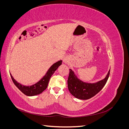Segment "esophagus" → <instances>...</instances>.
I'll return each mask as SVG.
<instances>
[{
	"label": "esophagus",
	"mask_w": 129,
	"mask_h": 129,
	"mask_svg": "<svg viewBox=\"0 0 129 129\" xmlns=\"http://www.w3.org/2000/svg\"><path fill=\"white\" fill-rule=\"evenodd\" d=\"M64 62H65V63H67V60H66V59H64Z\"/></svg>",
	"instance_id": "1"
}]
</instances>
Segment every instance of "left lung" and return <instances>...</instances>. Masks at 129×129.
<instances>
[{
  "instance_id": "left-lung-1",
  "label": "left lung",
  "mask_w": 129,
  "mask_h": 129,
  "mask_svg": "<svg viewBox=\"0 0 129 129\" xmlns=\"http://www.w3.org/2000/svg\"><path fill=\"white\" fill-rule=\"evenodd\" d=\"M110 69L104 79L96 83H87L79 80L75 75L72 69H69V74L67 80L68 88L71 94L76 98L81 100H88L96 95L102 89L110 74Z\"/></svg>"
}]
</instances>
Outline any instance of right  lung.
<instances>
[{"instance_id": "obj_1", "label": "right lung", "mask_w": 129, "mask_h": 129, "mask_svg": "<svg viewBox=\"0 0 129 129\" xmlns=\"http://www.w3.org/2000/svg\"><path fill=\"white\" fill-rule=\"evenodd\" d=\"M61 64V60L53 64L49 69L45 76L43 77L41 80L39 81L38 82H37L34 85H31V86H25V85H22L21 84L18 83L17 82L13 79V77L11 75V74L10 75L11 79L12 80L14 84L15 85V86L20 90L22 93H24L25 95L28 96H35L38 94H40V93L42 92L47 88L50 77L52 76V75L54 73V72H55L57 68L59 67Z\"/></svg>"}]
</instances>
